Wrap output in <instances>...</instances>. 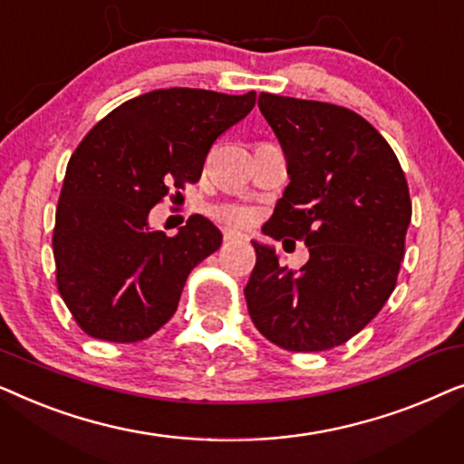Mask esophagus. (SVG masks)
I'll return each mask as SVG.
<instances>
[{"mask_svg":"<svg viewBox=\"0 0 464 464\" xmlns=\"http://www.w3.org/2000/svg\"><path fill=\"white\" fill-rule=\"evenodd\" d=\"M238 238H243V234H238V232H234V230H224V240L226 243H234V240H238Z\"/></svg>","mask_w":464,"mask_h":464,"instance_id":"1","label":"esophagus"}]
</instances>
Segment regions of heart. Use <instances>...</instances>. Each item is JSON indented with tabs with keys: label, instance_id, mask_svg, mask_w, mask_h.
<instances>
[{
	"label": "heart",
	"instance_id": "heart-1",
	"mask_svg": "<svg viewBox=\"0 0 464 464\" xmlns=\"http://www.w3.org/2000/svg\"><path fill=\"white\" fill-rule=\"evenodd\" d=\"M215 218L232 227H246L253 219H256V215H253L251 208L246 207L227 205V207H219L218 211H215Z\"/></svg>",
	"mask_w": 464,
	"mask_h": 464
}]
</instances>
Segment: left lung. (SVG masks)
<instances>
[{"label": "left lung", "mask_w": 464, "mask_h": 464, "mask_svg": "<svg viewBox=\"0 0 464 464\" xmlns=\"http://www.w3.org/2000/svg\"><path fill=\"white\" fill-rule=\"evenodd\" d=\"M257 107L289 175L262 230L304 240L310 257L289 270L275 246L251 240L257 262L246 308L272 344L329 351L359 334L395 289L411 219L408 181L386 139L346 107L270 92Z\"/></svg>", "instance_id": "8db88e82"}]
</instances>
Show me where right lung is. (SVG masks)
<instances>
[{
	"label": "right lung",
	"instance_id": "obj_1",
	"mask_svg": "<svg viewBox=\"0 0 464 464\" xmlns=\"http://www.w3.org/2000/svg\"><path fill=\"white\" fill-rule=\"evenodd\" d=\"M256 105V92L160 88L107 113L69 158L53 251L59 294L88 335L139 342L179 304L194 266L221 232L194 215L175 237L150 227L169 189L200 179L215 139Z\"/></svg>",
	"mask_w": 464,
	"mask_h": 464
}]
</instances>
